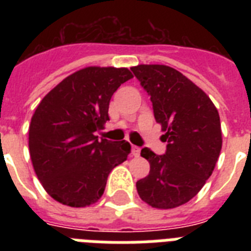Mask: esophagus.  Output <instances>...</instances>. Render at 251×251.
<instances>
[{"label": "esophagus", "mask_w": 251, "mask_h": 251, "mask_svg": "<svg viewBox=\"0 0 251 251\" xmlns=\"http://www.w3.org/2000/svg\"><path fill=\"white\" fill-rule=\"evenodd\" d=\"M131 153H133V156L138 157L141 155V149L137 147V146H133V149H131Z\"/></svg>", "instance_id": "34e87169"}]
</instances>
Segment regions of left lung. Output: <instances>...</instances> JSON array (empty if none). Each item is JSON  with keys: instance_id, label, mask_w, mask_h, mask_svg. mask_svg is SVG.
<instances>
[{"instance_id": "8db88e82", "label": "left lung", "mask_w": 251, "mask_h": 251, "mask_svg": "<svg viewBox=\"0 0 251 251\" xmlns=\"http://www.w3.org/2000/svg\"><path fill=\"white\" fill-rule=\"evenodd\" d=\"M131 72L150 95L168 142L164 155L142 149L150 173L137 181L138 194L155 208H175L194 198L212 175L223 143L218 109L176 69L138 65Z\"/></svg>"}]
</instances>
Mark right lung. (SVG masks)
<instances>
[{"mask_svg":"<svg viewBox=\"0 0 251 251\" xmlns=\"http://www.w3.org/2000/svg\"><path fill=\"white\" fill-rule=\"evenodd\" d=\"M133 74L125 68H86L57 84L31 120L28 147L33 169L57 202L86 207L98 202L110 171L127 159L129 142L99 141L109 120L112 95Z\"/></svg>","mask_w":251,"mask_h":251,"instance_id":"add662e5","label":"right lung"}]
</instances>
